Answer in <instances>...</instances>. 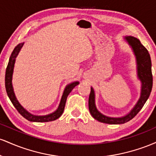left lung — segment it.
<instances>
[{"instance_id": "obj_1", "label": "left lung", "mask_w": 156, "mask_h": 156, "mask_svg": "<svg viewBox=\"0 0 156 156\" xmlns=\"http://www.w3.org/2000/svg\"><path fill=\"white\" fill-rule=\"evenodd\" d=\"M125 40L130 44L133 49L134 55L136 56L137 64V75L139 79L141 82V94L136 104L131 109V111L127 115L122 117H110L101 114L96 108L95 94L92 87H91V92L89 98V109L90 114L94 119L101 122L107 124H123L130 121L140 112L144 106L147 100L149 98L153 87V75H152V64L150 55L148 51L141 44L140 41L136 37L128 36L125 37Z\"/></svg>"}]
</instances>
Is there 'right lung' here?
Returning <instances> with one entry per match:
<instances>
[{
	"label": "right lung",
	"instance_id": "add662e5",
	"mask_svg": "<svg viewBox=\"0 0 156 156\" xmlns=\"http://www.w3.org/2000/svg\"><path fill=\"white\" fill-rule=\"evenodd\" d=\"M23 44H24V42L17 44V45L16 46L15 49H14L13 52L12 53V55H11L9 58V61L8 65H7L6 70V76H5V86H6V90L7 94H8L9 98L12 104H13L14 106L15 107V108L17 110V112H18L23 117L26 118V119H28V121L37 122H51L55 120L56 119L59 118L61 117V115L63 114L67 96L69 95V94L71 92V91L73 90V88H74L76 86L78 85V84H79V82L75 81L73 82V83L68 84L67 87H66V88L64 91L63 95H62V99H61L60 104L58 105V108H57V110L55 111L54 112L52 113V114H48V115L44 116H36L28 112V111L26 110L22 105L20 104L18 101H17V98H16L12 83V74H13V69L15 63V58L17 56V55H18L21 48H22Z\"/></svg>",
	"mask_w": 156,
	"mask_h": 156
}]
</instances>
